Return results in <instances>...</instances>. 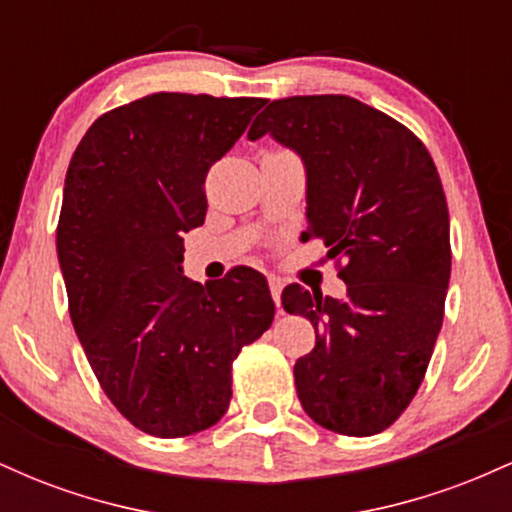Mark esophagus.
<instances>
[{
	"label": "esophagus",
	"instance_id": "obj_1",
	"mask_svg": "<svg viewBox=\"0 0 512 512\" xmlns=\"http://www.w3.org/2000/svg\"><path fill=\"white\" fill-rule=\"evenodd\" d=\"M281 289H284V281L279 276H269V291H272L276 308H281Z\"/></svg>",
	"mask_w": 512,
	"mask_h": 512
}]
</instances>
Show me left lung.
Listing matches in <instances>:
<instances>
[{"label": "left lung", "mask_w": 512, "mask_h": 512, "mask_svg": "<svg viewBox=\"0 0 512 512\" xmlns=\"http://www.w3.org/2000/svg\"><path fill=\"white\" fill-rule=\"evenodd\" d=\"M274 137L305 166V238L344 262L346 296L286 286V313L308 317L315 349L293 366L315 424L373 436L399 419L424 380L450 281V216L426 146L349 96L272 101L248 139Z\"/></svg>", "instance_id": "obj_1"}]
</instances>
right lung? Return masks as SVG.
<instances>
[{"label":"right lung","instance_id":"1","mask_svg":"<svg viewBox=\"0 0 512 512\" xmlns=\"http://www.w3.org/2000/svg\"><path fill=\"white\" fill-rule=\"evenodd\" d=\"M264 103L151 93L98 117L69 163L57 223L69 315L103 392L149 436L214 426L233 361L274 320L255 269L204 286L182 274L204 178Z\"/></svg>","mask_w":512,"mask_h":512}]
</instances>
